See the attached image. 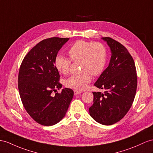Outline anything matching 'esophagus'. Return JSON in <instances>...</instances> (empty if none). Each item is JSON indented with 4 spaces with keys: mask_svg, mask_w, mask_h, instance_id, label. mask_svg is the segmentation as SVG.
Segmentation results:
<instances>
[{
    "mask_svg": "<svg viewBox=\"0 0 153 153\" xmlns=\"http://www.w3.org/2000/svg\"><path fill=\"white\" fill-rule=\"evenodd\" d=\"M74 95H78L79 94H81L82 92L81 91H77V90H74Z\"/></svg>",
    "mask_w": 153,
    "mask_h": 153,
    "instance_id": "1",
    "label": "esophagus"
}]
</instances>
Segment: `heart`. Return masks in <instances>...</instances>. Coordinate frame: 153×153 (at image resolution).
<instances>
[{
    "mask_svg": "<svg viewBox=\"0 0 153 153\" xmlns=\"http://www.w3.org/2000/svg\"><path fill=\"white\" fill-rule=\"evenodd\" d=\"M68 53L72 61H81V74L73 75L65 80L66 87L77 91H83L91 81V75L98 76L103 72L107 61V48L102 43L79 40L69 48ZM54 65L57 71L66 74L71 65L69 58L58 55Z\"/></svg>",
    "mask_w": 153,
    "mask_h": 153,
    "instance_id": "1",
    "label": "heart"
}]
</instances>
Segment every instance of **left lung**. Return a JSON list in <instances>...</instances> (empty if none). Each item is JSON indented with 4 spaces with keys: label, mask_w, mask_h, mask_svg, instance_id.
Returning <instances> with one entry per match:
<instances>
[{
    "label": "left lung",
    "mask_w": 153,
    "mask_h": 153,
    "mask_svg": "<svg viewBox=\"0 0 153 153\" xmlns=\"http://www.w3.org/2000/svg\"><path fill=\"white\" fill-rule=\"evenodd\" d=\"M111 49L108 67L94 85L105 92H93L94 103L89 108L92 118L100 124L111 125L121 120L131 107L137 88L136 70L125 47L111 37H102Z\"/></svg>",
    "instance_id": "left-lung-1"
}]
</instances>
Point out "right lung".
<instances>
[{
    "label": "right lung",
    "mask_w": 153,
    "mask_h": 153,
    "mask_svg": "<svg viewBox=\"0 0 153 153\" xmlns=\"http://www.w3.org/2000/svg\"><path fill=\"white\" fill-rule=\"evenodd\" d=\"M69 38L52 37L39 42L23 59L18 77V88L27 112L38 123L52 126L65 117L74 91L65 88L61 93L60 76L54 65L57 53Z\"/></svg>",
    "instance_id": "add662e5"
}]
</instances>
